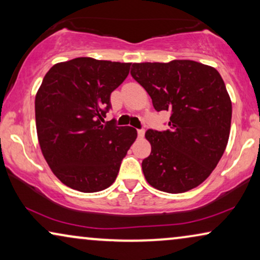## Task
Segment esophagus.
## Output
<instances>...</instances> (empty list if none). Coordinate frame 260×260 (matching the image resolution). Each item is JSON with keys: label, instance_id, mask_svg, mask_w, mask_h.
<instances>
[{"label": "esophagus", "instance_id": "obj_1", "mask_svg": "<svg viewBox=\"0 0 260 260\" xmlns=\"http://www.w3.org/2000/svg\"><path fill=\"white\" fill-rule=\"evenodd\" d=\"M137 134H138V137L143 138V136H144V130H137Z\"/></svg>", "mask_w": 260, "mask_h": 260}]
</instances>
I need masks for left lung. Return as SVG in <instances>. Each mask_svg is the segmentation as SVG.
<instances>
[{
    "label": "left lung",
    "instance_id": "obj_1",
    "mask_svg": "<svg viewBox=\"0 0 260 260\" xmlns=\"http://www.w3.org/2000/svg\"><path fill=\"white\" fill-rule=\"evenodd\" d=\"M131 76L156 111H170L169 130H148L151 152L142 162L145 180L166 193L201 184L218 165L230 137L232 103L214 67L193 60L133 63Z\"/></svg>",
    "mask_w": 260,
    "mask_h": 260
}]
</instances>
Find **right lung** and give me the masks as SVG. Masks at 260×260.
I'll return each mask as SVG.
<instances>
[{
  "label": "right lung",
  "mask_w": 260,
  "mask_h": 260,
  "mask_svg": "<svg viewBox=\"0 0 260 260\" xmlns=\"http://www.w3.org/2000/svg\"><path fill=\"white\" fill-rule=\"evenodd\" d=\"M131 63L76 58L55 63L35 95V122L42 155L67 187L94 193L111 186L137 137L131 126L103 125L110 95Z\"/></svg>",
  "instance_id": "add662e5"
}]
</instances>
